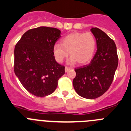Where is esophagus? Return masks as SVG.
Listing matches in <instances>:
<instances>
[{"mask_svg":"<svg viewBox=\"0 0 131 131\" xmlns=\"http://www.w3.org/2000/svg\"><path fill=\"white\" fill-rule=\"evenodd\" d=\"M72 68H70V67H65V72H67L68 71H69L70 70H71Z\"/></svg>","mask_w":131,"mask_h":131,"instance_id":"esophagus-1","label":"esophagus"}]
</instances>
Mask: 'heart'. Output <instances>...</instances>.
<instances>
[{"label": "heart", "instance_id": "b5f03b06", "mask_svg": "<svg viewBox=\"0 0 131 131\" xmlns=\"http://www.w3.org/2000/svg\"><path fill=\"white\" fill-rule=\"evenodd\" d=\"M96 42L91 32H73L62 40V44L57 43L53 46L55 60L62 63L68 56H71L69 63L76 62L80 64L88 63L95 52Z\"/></svg>", "mask_w": 131, "mask_h": 131}]
</instances>
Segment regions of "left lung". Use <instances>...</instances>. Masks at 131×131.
I'll return each instance as SVG.
<instances>
[{
	"label": "left lung",
	"instance_id": "left-lung-1",
	"mask_svg": "<svg viewBox=\"0 0 131 131\" xmlns=\"http://www.w3.org/2000/svg\"><path fill=\"white\" fill-rule=\"evenodd\" d=\"M96 38L97 49L91 63L74 69L73 86L78 94L88 99L103 95L111 85L118 65L115 43L99 28L91 29Z\"/></svg>",
	"mask_w": 131,
	"mask_h": 131
}]
</instances>
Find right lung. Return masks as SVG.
I'll return each instance as SVG.
<instances>
[{
	"label": "right lung",
	"instance_id": "1",
	"mask_svg": "<svg viewBox=\"0 0 131 131\" xmlns=\"http://www.w3.org/2000/svg\"><path fill=\"white\" fill-rule=\"evenodd\" d=\"M61 34L56 28L40 27L27 30L16 43L14 72L25 89L35 96L52 93L65 73V67L57 63L53 55V46Z\"/></svg>",
	"mask_w": 131,
	"mask_h": 131
}]
</instances>
